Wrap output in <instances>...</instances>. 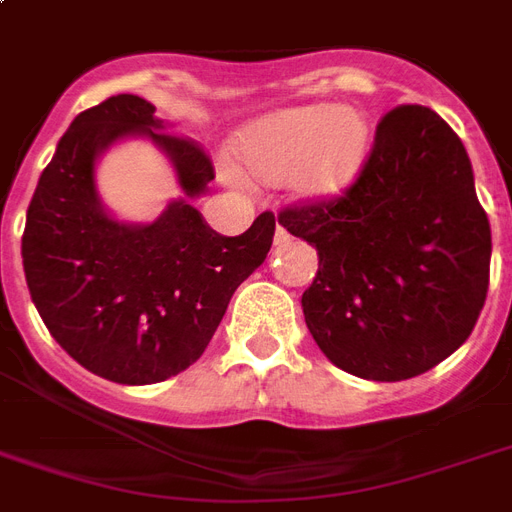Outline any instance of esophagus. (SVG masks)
I'll use <instances>...</instances> for the list:
<instances>
[{
  "label": "esophagus",
  "mask_w": 512,
  "mask_h": 512,
  "mask_svg": "<svg viewBox=\"0 0 512 512\" xmlns=\"http://www.w3.org/2000/svg\"><path fill=\"white\" fill-rule=\"evenodd\" d=\"M289 241H292V236L287 233V228H276V247H287Z\"/></svg>",
  "instance_id": "34e87169"
}]
</instances>
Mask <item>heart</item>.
<instances>
[{
  "instance_id": "1",
  "label": "heart",
  "mask_w": 512,
  "mask_h": 512,
  "mask_svg": "<svg viewBox=\"0 0 512 512\" xmlns=\"http://www.w3.org/2000/svg\"><path fill=\"white\" fill-rule=\"evenodd\" d=\"M372 143L361 108L305 103L247 124L233 138V159L265 185H292L305 201L340 199L356 183Z\"/></svg>"
}]
</instances>
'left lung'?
I'll list each match as a JSON object with an SVG mask.
<instances>
[{"instance_id": "obj_1", "label": "left lung", "mask_w": 512, "mask_h": 512, "mask_svg": "<svg viewBox=\"0 0 512 512\" xmlns=\"http://www.w3.org/2000/svg\"><path fill=\"white\" fill-rule=\"evenodd\" d=\"M279 225L319 252L305 324L342 372L409 380L476 327L492 228L468 151L436 111L393 108L356 183L340 199L284 209Z\"/></svg>"}]
</instances>
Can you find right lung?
I'll use <instances>...</instances> for the list:
<instances>
[{"mask_svg": "<svg viewBox=\"0 0 512 512\" xmlns=\"http://www.w3.org/2000/svg\"><path fill=\"white\" fill-rule=\"evenodd\" d=\"M154 114L138 95H114L76 116L39 177L20 244L44 327L84 369L122 385L188 369L276 231L271 212L241 236L212 231L191 204L215 180L212 162ZM124 137L159 145L184 188L154 224L116 221L94 188L97 159Z\"/></svg>", "mask_w": 512, "mask_h": 512, "instance_id": "add662e5", "label": "right lung"}]
</instances>
